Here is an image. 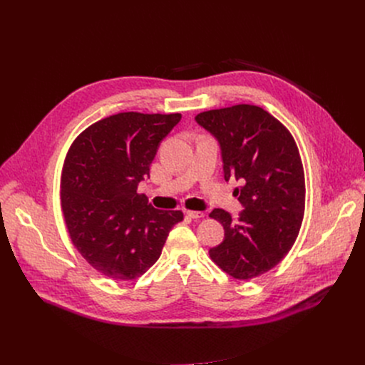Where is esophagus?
I'll return each instance as SVG.
<instances>
[{"label":"esophagus","mask_w":365,"mask_h":365,"mask_svg":"<svg viewBox=\"0 0 365 365\" xmlns=\"http://www.w3.org/2000/svg\"><path fill=\"white\" fill-rule=\"evenodd\" d=\"M186 214H187V217H190V218H193V220H197V218H203L205 217V212H202V211H186Z\"/></svg>","instance_id":"esophagus-1"}]
</instances>
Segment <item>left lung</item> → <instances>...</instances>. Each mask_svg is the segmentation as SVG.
I'll return each mask as SVG.
<instances>
[{"mask_svg":"<svg viewBox=\"0 0 365 365\" xmlns=\"http://www.w3.org/2000/svg\"><path fill=\"white\" fill-rule=\"evenodd\" d=\"M199 125L220 141L225 180L245 210L238 218L214 210L224 241L210 250L212 262L238 280H251L274 269L292 250L304 215V170L292 133L272 114L250 103L203 111Z\"/></svg>","mask_w":365,"mask_h":365,"instance_id":"left-lung-1","label":"left lung"}]
</instances>
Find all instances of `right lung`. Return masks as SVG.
I'll return each mask as SVG.
<instances>
[{"label":"right lung","mask_w":365,"mask_h":365,"mask_svg":"<svg viewBox=\"0 0 365 365\" xmlns=\"http://www.w3.org/2000/svg\"><path fill=\"white\" fill-rule=\"evenodd\" d=\"M178 114L120 113L72 143L61 178V205L72 244L101 274L134 280L158 262L182 211H162L138 193Z\"/></svg>","instance_id":"obj_1"}]
</instances>
